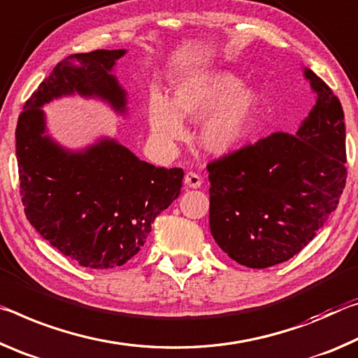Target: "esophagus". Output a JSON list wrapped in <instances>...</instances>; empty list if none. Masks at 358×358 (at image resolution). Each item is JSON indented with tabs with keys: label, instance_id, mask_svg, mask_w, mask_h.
Instances as JSON below:
<instances>
[{
	"label": "esophagus",
	"instance_id": "34e87169",
	"mask_svg": "<svg viewBox=\"0 0 358 358\" xmlns=\"http://www.w3.org/2000/svg\"><path fill=\"white\" fill-rule=\"evenodd\" d=\"M184 182H185L187 187H189V189H200V187H201V178L196 173H192L190 171V173L185 174Z\"/></svg>",
	"mask_w": 358,
	"mask_h": 358
}]
</instances>
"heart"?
I'll return each instance as SVG.
<instances>
[{
	"label": "heart",
	"mask_w": 358,
	"mask_h": 358,
	"mask_svg": "<svg viewBox=\"0 0 358 358\" xmlns=\"http://www.w3.org/2000/svg\"><path fill=\"white\" fill-rule=\"evenodd\" d=\"M260 114V96L228 71L187 76L174 85L171 101L150 96L148 120L154 143L169 148L185 136L182 119L201 122L200 143L208 152L225 154L249 136Z\"/></svg>",
	"instance_id": "b5f03b06"
}]
</instances>
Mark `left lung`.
<instances>
[{
    "label": "left lung",
    "instance_id": "1",
    "mask_svg": "<svg viewBox=\"0 0 358 358\" xmlns=\"http://www.w3.org/2000/svg\"><path fill=\"white\" fill-rule=\"evenodd\" d=\"M303 69L315 104L296 133H273L208 165L210 233L248 268H269L298 254L336 209L345 185L341 103Z\"/></svg>",
    "mask_w": 358,
    "mask_h": 358
}]
</instances>
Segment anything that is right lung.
<instances>
[{
  "instance_id": "obj_1",
  "label": "right lung",
  "mask_w": 358,
  "mask_h": 358,
  "mask_svg": "<svg viewBox=\"0 0 358 358\" xmlns=\"http://www.w3.org/2000/svg\"><path fill=\"white\" fill-rule=\"evenodd\" d=\"M125 54L93 50L64 58L25 103L15 130L27 219L63 255L93 269L133 259L184 179L182 168H155L113 138L71 150L47 133L43 108L62 96L98 98L127 115V92L113 74Z\"/></svg>"
}]
</instances>
